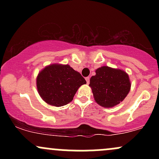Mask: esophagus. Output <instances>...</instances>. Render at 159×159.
Returning <instances> with one entry per match:
<instances>
[{
    "instance_id": "obj_1",
    "label": "esophagus",
    "mask_w": 159,
    "mask_h": 159,
    "mask_svg": "<svg viewBox=\"0 0 159 159\" xmlns=\"http://www.w3.org/2000/svg\"><path fill=\"white\" fill-rule=\"evenodd\" d=\"M85 79H86V81H87V84L90 83V78H89V77H87V78H85Z\"/></svg>"
}]
</instances>
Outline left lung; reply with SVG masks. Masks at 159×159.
Listing matches in <instances>:
<instances>
[{
  "mask_svg": "<svg viewBox=\"0 0 159 159\" xmlns=\"http://www.w3.org/2000/svg\"><path fill=\"white\" fill-rule=\"evenodd\" d=\"M90 86L96 102L102 107H111L126 97L131 84L124 71L102 66L96 69V75L91 77Z\"/></svg>",
  "mask_w": 159,
  "mask_h": 159,
  "instance_id": "8db88e82",
  "label": "left lung"
}]
</instances>
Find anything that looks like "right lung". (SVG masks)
<instances>
[{
    "label": "right lung",
    "instance_id": "obj_1",
    "mask_svg": "<svg viewBox=\"0 0 159 159\" xmlns=\"http://www.w3.org/2000/svg\"><path fill=\"white\" fill-rule=\"evenodd\" d=\"M86 83L81 75L69 65L48 66L39 72L36 79L40 96L45 102L56 107L72 102L79 87Z\"/></svg>",
    "mask_w": 159,
    "mask_h": 159
}]
</instances>
